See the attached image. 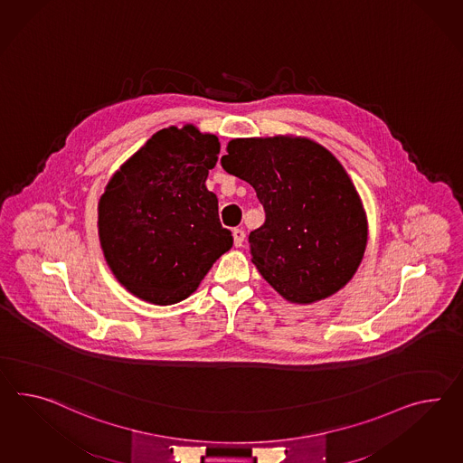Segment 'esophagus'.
<instances>
[{
	"instance_id": "esophagus-1",
	"label": "esophagus",
	"mask_w": 463,
	"mask_h": 463,
	"mask_svg": "<svg viewBox=\"0 0 463 463\" xmlns=\"http://www.w3.org/2000/svg\"><path fill=\"white\" fill-rule=\"evenodd\" d=\"M243 240H245V232L240 230V228L233 230V243H235V247H241Z\"/></svg>"
}]
</instances>
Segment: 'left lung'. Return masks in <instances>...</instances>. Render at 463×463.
<instances>
[{
  "instance_id": "8db88e82",
  "label": "left lung",
  "mask_w": 463,
  "mask_h": 463,
  "mask_svg": "<svg viewBox=\"0 0 463 463\" xmlns=\"http://www.w3.org/2000/svg\"><path fill=\"white\" fill-rule=\"evenodd\" d=\"M226 153L223 169L251 184L265 210L249 237L261 277L294 304L341 290L364 257L368 218L335 156L294 136L232 139Z\"/></svg>"
}]
</instances>
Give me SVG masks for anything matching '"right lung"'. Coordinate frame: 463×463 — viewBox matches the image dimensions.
I'll list each match as a JSON object with an SVG mask.
<instances>
[{
  "instance_id": "add662e5",
  "label": "right lung",
  "mask_w": 463,
  "mask_h": 463,
  "mask_svg": "<svg viewBox=\"0 0 463 463\" xmlns=\"http://www.w3.org/2000/svg\"><path fill=\"white\" fill-rule=\"evenodd\" d=\"M220 141L193 124L156 132L107 183L97 206L107 265L131 294L156 306L190 297L232 249L218 198L206 190Z\"/></svg>"
}]
</instances>
